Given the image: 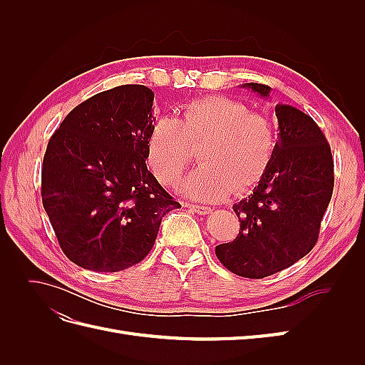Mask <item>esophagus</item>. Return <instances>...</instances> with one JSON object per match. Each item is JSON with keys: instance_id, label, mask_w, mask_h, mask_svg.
Returning a JSON list of instances; mask_svg holds the SVG:
<instances>
[{"instance_id": "1", "label": "esophagus", "mask_w": 365, "mask_h": 365, "mask_svg": "<svg viewBox=\"0 0 365 365\" xmlns=\"http://www.w3.org/2000/svg\"><path fill=\"white\" fill-rule=\"evenodd\" d=\"M187 208H189L190 212H193V213H197V215H208V213H212V207H207V205L187 204Z\"/></svg>"}]
</instances>
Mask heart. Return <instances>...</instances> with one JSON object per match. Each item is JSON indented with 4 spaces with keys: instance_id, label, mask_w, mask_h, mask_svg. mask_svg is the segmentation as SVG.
Masks as SVG:
<instances>
[{
    "instance_id": "1",
    "label": "heart",
    "mask_w": 365,
    "mask_h": 365,
    "mask_svg": "<svg viewBox=\"0 0 365 365\" xmlns=\"http://www.w3.org/2000/svg\"><path fill=\"white\" fill-rule=\"evenodd\" d=\"M277 143V128L268 115L236 98L205 96L184 103L180 118H157L148 140V163L161 184L175 185L195 158L193 148L201 145L202 164L181 190L213 202L256 185L268 172Z\"/></svg>"
}]
</instances>
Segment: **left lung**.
I'll use <instances>...</instances> for the list:
<instances>
[{
  "mask_svg": "<svg viewBox=\"0 0 365 365\" xmlns=\"http://www.w3.org/2000/svg\"><path fill=\"white\" fill-rule=\"evenodd\" d=\"M262 97L271 88L244 83ZM279 143L268 172L252 193L233 205L240 230L233 242L216 247L227 269L263 279L303 259L319 235L334 192V158L312 117L289 105L275 106Z\"/></svg>",
  "mask_w": 365,
  "mask_h": 365,
  "instance_id": "left-lung-1",
  "label": "left lung"
}]
</instances>
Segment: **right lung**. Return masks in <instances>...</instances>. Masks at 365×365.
Instances as JSON below:
<instances>
[{"mask_svg": "<svg viewBox=\"0 0 365 365\" xmlns=\"http://www.w3.org/2000/svg\"><path fill=\"white\" fill-rule=\"evenodd\" d=\"M153 93L121 85L77 105L51 135L41 195L73 263L117 272L145 259L161 219L180 202L146 165Z\"/></svg>", "mask_w": 365, "mask_h": 365, "instance_id": "1", "label": "right lung"}]
</instances>
